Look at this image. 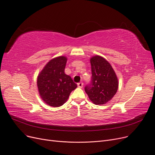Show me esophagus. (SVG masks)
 <instances>
[{"instance_id":"34e87169","label":"esophagus","mask_w":155,"mask_h":155,"mask_svg":"<svg viewBox=\"0 0 155 155\" xmlns=\"http://www.w3.org/2000/svg\"><path fill=\"white\" fill-rule=\"evenodd\" d=\"M77 85H78V87L79 88H82V87H83V85H84V84H83L82 82H80V83H78Z\"/></svg>"}]
</instances>
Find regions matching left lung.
<instances>
[{
  "label": "left lung",
  "mask_w": 155,
  "mask_h": 155,
  "mask_svg": "<svg viewBox=\"0 0 155 155\" xmlns=\"http://www.w3.org/2000/svg\"><path fill=\"white\" fill-rule=\"evenodd\" d=\"M92 69L91 84L85 87V91L92 103L103 105L110 101L116 94L119 82L111 64L102 56L91 58Z\"/></svg>",
  "instance_id": "1"
}]
</instances>
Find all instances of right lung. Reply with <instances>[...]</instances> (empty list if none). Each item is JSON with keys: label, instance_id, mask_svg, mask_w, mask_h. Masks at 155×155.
Masks as SVG:
<instances>
[{"label": "right lung", "instance_id": "add662e5", "mask_svg": "<svg viewBox=\"0 0 155 155\" xmlns=\"http://www.w3.org/2000/svg\"><path fill=\"white\" fill-rule=\"evenodd\" d=\"M67 61V58L64 56L56 57L47 63L38 76L39 95L50 106H61L77 87L71 78L64 73Z\"/></svg>", "mask_w": 155, "mask_h": 155}]
</instances>
